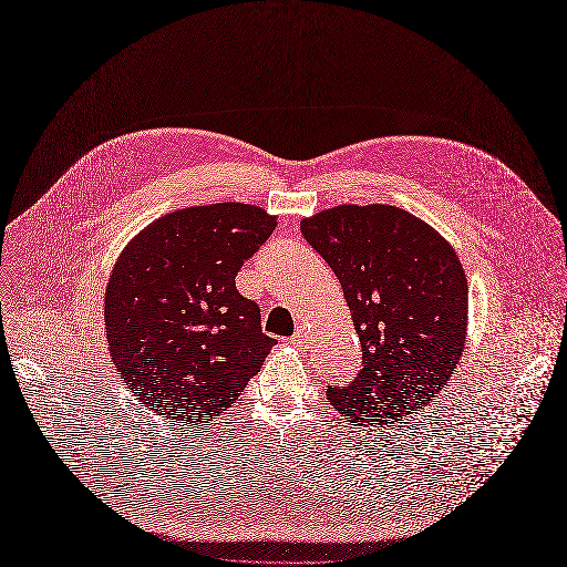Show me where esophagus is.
I'll list each match as a JSON object with an SVG mask.
<instances>
[{
  "label": "esophagus",
  "mask_w": 567,
  "mask_h": 567,
  "mask_svg": "<svg viewBox=\"0 0 567 567\" xmlns=\"http://www.w3.org/2000/svg\"><path fill=\"white\" fill-rule=\"evenodd\" d=\"M307 339H309V332H307L305 328H298V330L293 332V337H291V341H293L296 346H305Z\"/></svg>",
  "instance_id": "34e87169"
}]
</instances>
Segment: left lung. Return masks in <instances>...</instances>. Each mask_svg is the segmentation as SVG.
<instances>
[{"label": "left lung", "mask_w": 567, "mask_h": 567, "mask_svg": "<svg viewBox=\"0 0 567 567\" xmlns=\"http://www.w3.org/2000/svg\"><path fill=\"white\" fill-rule=\"evenodd\" d=\"M309 247L337 274L363 350L330 406L352 426L401 424L449 383L466 339L468 287L449 241L415 215L337 206L300 221Z\"/></svg>", "instance_id": "obj_1"}]
</instances>
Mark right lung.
Masks as SVG:
<instances>
[{
    "mask_svg": "<svg viewBox=\"0 0 567 567\" xmlns=\"http://www.w3.org/2000/svg\"><path fill=\"white\" fill-rule=\"evenodd\" d=\"M276 228L249 204L182 208L152 221L121 254L105 328L114 365L150 411L197 426L230 409L276 339L235 276Z\"/></svg>",
    "mask_w": 567,
    "mask_h": 567,
    "instance_id": "right-lung-1",
    "label": "right lung"
}]
</instances>
